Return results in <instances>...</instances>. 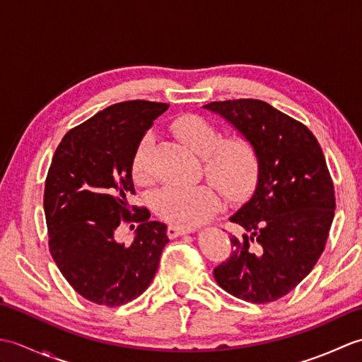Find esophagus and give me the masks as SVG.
Wrapping results in <instances>:
<instances>
[{
	"label": "esophagus",
	"instance_id": "1",
	"mask_svg": "<svg viewBox=\"0 0 362 362\" xmlns=\"http://www.w3.org/2000/svg\"><path fill=\"white\" fill-rule=\"evenodd\" d=\"M196 228H193V227H180V226H169L168 227V236L171 238H177V236H182V235H185V233H193Z\"/></svg>",
	"mask_w": 362,
	"mask_h": 362
}]
</instances>
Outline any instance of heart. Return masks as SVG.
Wrapping results in <instances>:
<instances>
[{"label":"heart","instance_id":"heart-1","mask_svg":"<svg viewBox=\"0 0 362 362\" xmlns=\"http://www.w3.org/2000/svg\"><path fill=\"white\" fill-rule=\"evenodd\" d=\"M171 130L191 151L204 157V174L228 201H240L255 187L259 160L255 144L247 135L224 136L216 124L197 115L175 118ZM152 144L153 136L144 135L134 157V177L141 185L149 183L152 177L149 166ZM216 189L211 183L191 188L166 187L156 194L153 204L160 218L174 226L193 227L219 210L221 196Z\"/></svg>","mask_w":362,"mask_h":362}]
</instances>
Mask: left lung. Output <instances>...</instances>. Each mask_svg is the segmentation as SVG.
I'll list each match as a JSON object with an SVG mask.
<instances>
[{
  "label": "left lung",
  "instance_id": "obj_1",
  "mask_svg": "<svg viewBox=\"0 0 362 362\" xmlns=\"http://www.w3.org/2000/svg\"><path fill=\"white\" fill-rule=\"evenodd\" d=\"M258 152L257 188L230 221L243 228L233 252L214 267L219 286L250 303L286 296L317 263L334 218L332 175L317 138L259 99L210 103Z\"/></svg>",
  "mask_w": 362,
  "mask_h": 362
}]
</instances>
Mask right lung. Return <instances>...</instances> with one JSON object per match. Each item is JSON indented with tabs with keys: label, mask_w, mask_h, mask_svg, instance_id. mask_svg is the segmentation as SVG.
Masks as SVG:
<instances>
[{
	"label": "right lung",
	"mask_w": 362,
	"mask_h": 362,
	"mask_svg": "<svg viewBox=\"0 0 362 362\" xmlns=\"http://www.w3.org/2000/svg\"><path fill=\"white\" fill-rule=\"evenodd\" d=\"M168 107L113 104L66 132L54 152L43 196L49 252L71 288L96 305L119 306L141 296L169 243L166 226L127 201L135 194L138 144ZM122 220L142 222L130 246L114 240Z\"/></svg>",
	"instance_id": "obj_1"
}]
</instances>
